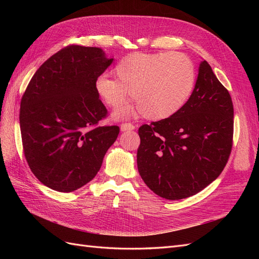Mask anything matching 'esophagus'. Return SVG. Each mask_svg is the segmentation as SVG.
<instances>
[{
    "label": "esophagus",
    "instance_id": "34e87169",
    "mask_svg": "<svg viewBox=\"0 0 259 259\" xmlns=\"http://www.w3.org/2000/svg\"><path fill=\"white\" fill-rule=\"evenodd\" d=\"M135 130V125H133L132 123H122L121 124V131L125 132V131H133Z\"/></svg>",
    "mask_w": 259,
    "mask_h": 259
}]
</instances>
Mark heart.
Instances as JSON below:
<instances>
[{"label":"heart","instance_id":"heart-1","mask_svg":"<svg viewBox=\"0 0 259 259\" xmlns=\"http://www.w3.org/2000/svg\"><path fill=\"white\" fill-rule=\"evenodd\" d=\"M114 74L99 75L95 89L113 109L131 91L136 101L122 108L119 117L142 113L148 120H165L186 105L195 85L193 62L180 53H133L117 62Z\"/></svg>","mask_w":259,"mask_h":259}]
</instances>
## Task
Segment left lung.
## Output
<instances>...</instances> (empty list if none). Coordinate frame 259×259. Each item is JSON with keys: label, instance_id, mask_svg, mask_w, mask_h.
Here are the masks:
<instances>
[{"label": "left lung", "instance_id": "obj_1", "mask_svg": "<svg viewBox=\"0 0 259 259\" xmlns=\"http://www.w3.org/2000/svg\"><path fill=\"white\" fill-rule=\"evenodd\" d=\"M138 135V171L161 198H189L221 175L232 149L233 105L207 61L200 64L186 105L165 120L142 125Z\"/></svg>", "mask_w": 259, "mask_h": 259}]
</instances>
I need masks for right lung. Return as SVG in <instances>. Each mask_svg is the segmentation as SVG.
<instances>
[{
	"label": "right lung",
	"instance_id": "right-lung-1",
	"mask_svg": "<svg viewBox=\"0 0 259 259\" xmlns=\"http://www.w3.org/2000/svg\"><path fill=\"white\" fill-rule=\"evenodd\" d=\"M99 48L68 45L36 70L20 103L23 154L46 187L71 192L96 176L120 127L100 126L108 110L95 89L112 64Z\"/></svg>",
	"mask_w": 259,
	"mask_h": 259
}]
</instances>
